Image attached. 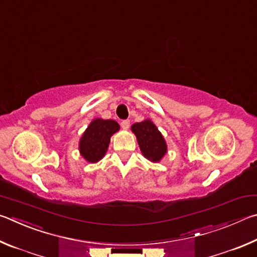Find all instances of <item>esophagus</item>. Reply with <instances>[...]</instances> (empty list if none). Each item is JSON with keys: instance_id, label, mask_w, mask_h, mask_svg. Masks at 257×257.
I'll return each mask as SVG.
<instances>
[{"instance_id": "esophagus-1", "label": "esophagus", "mask_w": 257, "mask_h": 257, "mask_svg": "<svg viewBox=\"0 0 257 257\" xmlns=\"http://www.w3.org/2000/svg\"><path fill=\"white\" fill-rule=\"evenodd\" d=\"M121 127H123L124 130H127L130 127V120L128 119H125V120H121Z\"/></svg>"}]
</instances>
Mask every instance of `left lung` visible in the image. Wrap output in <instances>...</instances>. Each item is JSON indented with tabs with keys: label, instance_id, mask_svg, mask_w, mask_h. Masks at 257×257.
Listing matches in <instances>:
<instances>
[{
	"label": "left lung",
	"instance_id": "1",
	"mask_svg": "<svg viewBox=\"0 0 257 257\" xmlns=\"http://www.w3.org/2000/svg\"><path fill=\"white\" fill-rule=\"evenodd\" d=\"M131 131L136 134L143 157L151 163H159L167 154L165 138L151 119L147 118L140 123H134Z\"/></svg>",
	"mask_w": 257,
	"mask_h": 257
}]
</instances>
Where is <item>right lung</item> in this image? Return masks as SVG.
Instances as JSON below:
<instances>
[{
  "instance_id": "add662e5",
  "label": "right lung",
  "mask_w": 257,
  "mask_h": 257,
  "mask_svg": "<svg viewBox=\"0 0 257 257\" xmlns=\"http://www.w3.org/2000/svg\"><path fill=\"white\" fill-rule=\"evenodd\" d=\"M119 131L114 119L94 118L85 128L79 141V152L90 164H96L105 157L112 134Z\"/></svg>"
}]
</instances>
